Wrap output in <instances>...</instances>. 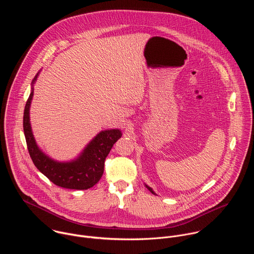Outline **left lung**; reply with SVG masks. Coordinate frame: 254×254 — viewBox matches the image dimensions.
I'll list each match as a JSON object with an SVG mask.
<instances>
[{
    "label": "left lung",
    "instance_id": "1",
    "mask_svg": "<svg viewBox=\"0 0 254 254\" xmlns=\"http://www.w3.org/2000/svg\"><path fill=\"white\" fill-rule=\"evenodd\" d=\"M146 187H147V189H148V190H149V191H150V192H151V193H153V194H154V195H156V193H155V192H154V191H153V189H152V188H151V187H149V186H148V185H146Z\"/></svg>",
    "mask_w": 254,
    "mask_h": 254
}]
</instances>
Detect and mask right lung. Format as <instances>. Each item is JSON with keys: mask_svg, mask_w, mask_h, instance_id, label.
Segmentation results:
<instances>
[{"mask_svg": "<svg viewBox=\"0 0 254 254\" xmlns=\"http://www.w3.org/2000/svg\"><path fill=\"white\" fill-rule=\"evenodd\" d=\"M39 73L40 71L32 80L31 92L25 105L23 118L24 134L30 157L36 168L55 185L66 189L87 190L100 180L105 158L111 152L114 143L122 137V130L119 128L101 130L73 160L60 162L50 158L36 142L30 123V106L34 95V84Z\"/></svg>", "mask_w": 254, "mask_h": 254, "instance_id": "1", "label": "right lung"}]
</instances>
